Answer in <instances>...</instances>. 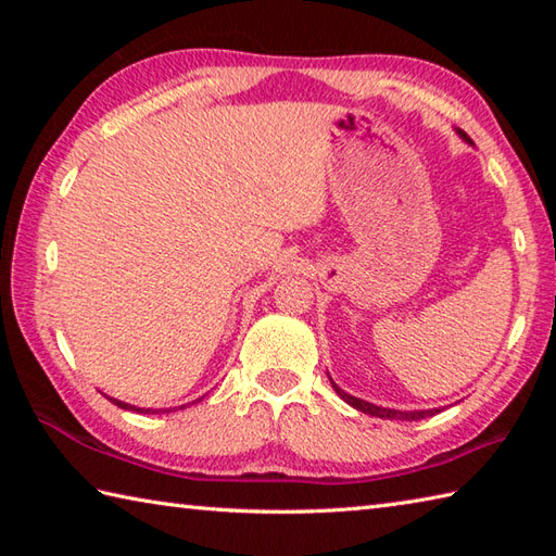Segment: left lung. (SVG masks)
Instances as JSON below:
<instances>
[{
	"label": "left lung",
	"mask_w": 556,
	"mask_h": 556,
	"mask_svg": "<svg viewBox=\"0 0 556 556\" xmlns=\"http://www.w3.org/2000/svg\"><path fill=\"white\" fill-rule=\"evenodd\" d=\"M458 136L466 140V143H470V138L464 134V131H458ZM332 382V380H329ZM332 387H334V392L346 401L349 406H353L356 410H363V413H368V416H375V418H389V420H420V418H430V416H434V413H440V408H432V410H396V408H382V406H375V404H370V401H363V399H356V396H351V394H346L344 389H339L334 382H332Z\"/></svg>",
	"instance_id": "left-lung-1"
}]
</instances>
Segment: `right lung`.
Listing matches in <instances>:
<instances>
[{
    "mask_svg": "<svg viewBox=\"0 0 556 556\" xmlns=\"http://www.w3.org/2000/svg\"><path fill=\"white\" fill-rule=\"evenodd\" d=\"M112 401V404H116V406H119V408H126V410H138V413H162V408L157 410H152V408H136V406H128V404H124V401H119V399H110ZM184 408V406H181Z\"/></svg>",
    "mask_w": 556,
    "mask_h": 556,
    "instance_id": "obj_1",
    "label": "right lung"
}]
</instances>
